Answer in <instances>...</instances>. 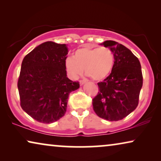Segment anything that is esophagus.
<instances>
[{
    "mask_svg": "<svg viewBox=\"0 0 161 161\" xmlns=\"http://www.w3.org/2000/svg\"><path fill=\"white\" fill-rule=\"evenodd\" d=\"M86 83V80H80V86H83V84H85Z\"/></svg>",
    "mask_w": 161,
    "mask_h": 161,
    "instance_id": "esophagus-1",
    "label": "esophagus"
}]
</instances>
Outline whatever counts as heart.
<instances>
[{
  "instance_id": "1",
  "label": "heart",
  "mask_w": 161,
  "mask_h": 161,
  "mask_svg": "<svg viewBox=\"0 0 161 161\" xmlns=\"http://www.w3.org/2000/svg\"><path fill=\"white\" fill-rule=\"evenodd\" d=\"M114 55L108 47L79 48L72 57L66 59V72L72 80L83 74L94 80H103L111 73L114 66Z\"/></svg>"
}]
</instances>
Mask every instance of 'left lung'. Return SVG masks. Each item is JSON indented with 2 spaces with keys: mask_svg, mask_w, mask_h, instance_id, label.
<instances>
[{
  "mask_svg": "<svg viewBox=\"0 0 161 161\" xmlns=\"http://www.w3.org/2000/svg\"><path fill=\"white\" fill-rule=\"evenodd\" d=\"M100 45L112 50L115 60L110 75L97 83L100 92L92 100L93 109L99 117L119 121L138 106L143 85L142 67L137 57L122 44L107 40Z\"/></svg>",
  "mask_w": 161,
  "mask_h": 161,
  "instance_id": "1",
  "label": "left lung"
}]
</instances>
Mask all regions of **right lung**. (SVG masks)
Listing matches in <instances>:
<instances>
[{"mask_svg": "<svg viewBox=\"0 0 161 161\" xmlns=\"http://www.w3.org/2000/svg\"><path fill=\"white\" fill-rule=\"evenodd\" d=\"M66 44L48 41L24 57L17 83L20 105L37 122L50 124L64 116L70 92L80 87L67 76Z\"/></svg>", "mask_w": 161, "mask_h": 161, "instance_id": "1", "label": "right lung"}]
</instances>
